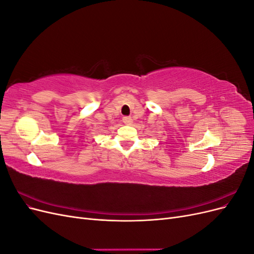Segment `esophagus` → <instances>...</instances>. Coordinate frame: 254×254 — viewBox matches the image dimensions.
Masks as SVG:
<instances>
[{
	"mask_svg": "<svg viewBox=\"0 0 254 254\" xmlns=\"http://www.w3.org/2000/svg\"><path fill=\"white\" fill-rule=\"evenodd\" d=\"M123 123H124L125 125H131L132 119L130 117H124V118H123Z\"/></svg>",
	"mask_w": 254,
	"mask_h": 254,
	"instance_id": "obj_1",
	"label": "esophagus"
}]
</instances>
